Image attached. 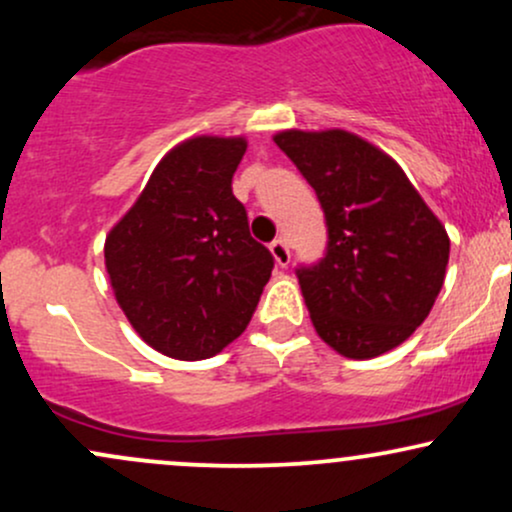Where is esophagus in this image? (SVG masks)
<instances>
[{"label": "esophagus", "mask_w": 512, "mask_h": 512, "mask_svg": "<svg viewBox=\"0 0 512 512\" xmlns=\"http://www.w3.org/2000/svg\"><path fill=\"white\" fill-rule=\"evenodd\" d=\"M269 250H272L274 260L279 267H286V264L291 262V250H289V243H286L284 238H276L272 245H269Z\"/></svg>", "instance_id": "34e87169"}]
</instances>
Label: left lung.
Here are the masks:
<instances>
[{
    "instance_id": "obj_1",
    "label": "left lung",
    "mask_w": 512,
    "mask_h": 512,
    "mask_svg": "<svg viewBox=\"0 0 512 512\" xmlns=\"http://www.w3.org/2000/svg\"><path fill=\"white\" fill-rule=\"evenodd\" d=\"M274 142L325 211V257L296 269L315 332L358 361L395 349L426 320L443 289L445 226L404 170L356 134L286 129Z\"/></svg>"
}]
</instances>
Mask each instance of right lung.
<instances>
[{
    "label": "right lung",
    "mask_w": 512,
    "mask_h": 512,
    "mask_svg": "<svg viewBox=\"0 0 512 512\" xmlns=\"http://www.w3.org/2000/svg\"><path fill=\"white\" fill-rule=\"evenodd\" d=\"M243 137H192L161 158L105 238L117 303L151 349L202 361L248 327L274 269L233 195Z\"/></svg>",
    "instance_id": "obj_1"
}]
</instances>
